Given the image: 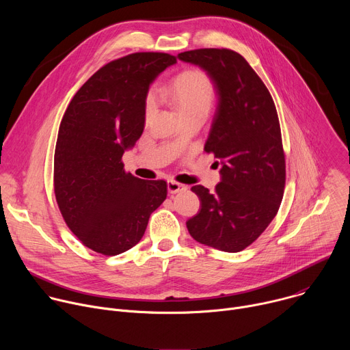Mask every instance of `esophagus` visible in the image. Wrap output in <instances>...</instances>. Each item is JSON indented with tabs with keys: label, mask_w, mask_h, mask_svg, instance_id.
Here are the masks:
<instances>
[{
	"label": "esophagus",
	"mask_w": 350,
	"mask_h": 350,
	"mask_svg": "<svg viewBox=\"0 0 350 350\" xmlns=\"http://www.w3.org/2000/svg\"><path fill=\"white\" fill-rule=\"evenodd\" d=\"M185 189H187V187L184 184H181V183H177L174 180H169L167 181V191L170 193H178V192L185 191Z\"/></svg>",
	"instance_id": "esophagus-1"
}]
</instances>
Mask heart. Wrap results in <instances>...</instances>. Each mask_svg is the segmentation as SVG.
<instances>
[{
  "label": "heart",
  "mask_w": 350,
  "mask_h": 350,
  "mask_svg": "<svg viewBox=\"0 0 350 350\" xmlns=\"http://www.w3.org/2000/svg\"><path fill=\"white\" fill-rule=\"evenodd\" d=\"M169 94L180 113L189 115L193 112H208L215 98V87L211 77L199 69L185 70L178 75L169 87ZM157 101L152 92L145 99V113L151 115Z\"/></svg>",
  "instance_id": "obj_1"
}]
</instances>
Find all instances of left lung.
<instances>
[{
    "mask_svg": "<svg viewBox=\"0 0 350 350\" xmlns=\"http://www.w3.org/2000/svg\"><path fill=\"white\" fill-rule=\"evenodd\" d=\"M177 58L213 81L217 108L205 151L221 163L215 192L191 188L201 209L187 228L195 241L235 254L259 238L282 201L285 157L275 105L256 72L231 49H192Z\"/></svg>",
    "mask_w": 350,
    "mask_h": 350,
    "instance_id": "1",
    "label": "left lung"
}]
</instances>
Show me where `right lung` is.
Here are the masks:
<instances>
[{"mask_svg": "<svg viewBox=\"0 0 350 350\" xmlns=\"http://www.w3.org/2000/svg\"><path fill=\"white\" fill-rule=\"evenodd\" d=\"M176 62L162 53L112 61L81 85L62 118L55 198L68 227L94 252L115 256L129 251L166 199V181L126 173L122 157L144 131L149 85Z\"/></svg>", "mask_w": 350, "mask_h": 350, "instance_id": "1", "label": "right lung"}]
</instances>
